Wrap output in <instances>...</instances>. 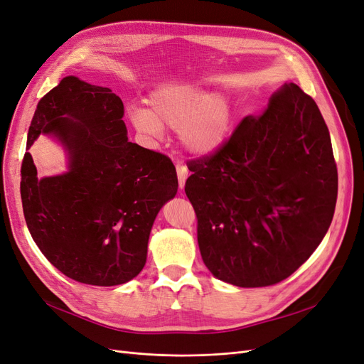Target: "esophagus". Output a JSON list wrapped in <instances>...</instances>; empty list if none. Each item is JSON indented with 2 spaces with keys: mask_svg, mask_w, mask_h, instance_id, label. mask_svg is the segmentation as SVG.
<instances>
[{
  "mask_svg": "<svg viewBox=\"0 0 364 364\" xmlns=\"http://www.w3.org/2000/svg\"><path fill=\"white\" fill-rule=\"evenodd\" d=\"M176 171H178V179H179V188L185 186V181L188 178V168L182 163H176Z\"/></svg>",
  "mask_w": 364,
  "mask_h": 364,
  "instance_id": "1",
  "label": "esophagus"
}]
</instances>
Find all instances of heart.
Instances as JSON below:
<instances>
[{"label": "heart", "instance_id": "1", "mask_svg": "<svg viewBox=\"0 0 364 364\" xmlns=\"http://www.w3.org/2000/svg\"><path fill=\"white\" fill-rule=\"evenodd\" d=\"M148 107L132 105L128 119L137 132L159 137L164 127L179 129L183 146L197 155L216 151L230 133L231 116L225 100L193 85H166L148 98Z\"/></svg>", "mask_w": 364, "mask_h": 364}]
</instances>
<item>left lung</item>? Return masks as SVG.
I'll list each match as a JSON object with an SVG mask.
<instances>
[{"instance_id":"1","label":"left lung","mask_w":364,"mask_h":364,"mask_svg":"<svg viewBox=\"0 0 364 364\" xmlns=\"http://www.w3.org/2000/svg\"><path fill=\"white\" fill-rule=\"evenodd\" d=\"M186 166L200 254L224 282L257 288L287 279L331 224L338 167L328 128L296 83L284 85L220 148Z\"/></svg>"}]
</instances>
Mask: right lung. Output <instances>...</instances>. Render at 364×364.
Wrapping results in <instances>:
<instances>
[{
  "instance_id": "right-lung-1",
  "label": "right lung",
  "mask_w": 364,
  "mask_h": 364,
  "mask_svg": "<svg viewBox=\"0 0 364 364\" xmlns=\"http://www.w3.org/2000/svg\"><path fill=\"white\" fill-rule=\"evenodd\" d=\"M122 118L124 103L112 90L67 76L38 101L28 132L26 151L43 133L70 155L65 174L38 179L25 152L28 230L43 255L80 284L112 287L137 276L155 216L178 191L171 159L128 141Z\"/></svg>"
}]
</instances>
